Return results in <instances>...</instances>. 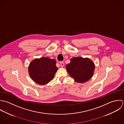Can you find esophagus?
<instances>
[{"mask_svg":"<svg viewBox=\"0 0 124 124\" xmlns=\"http://www.w3.org/2000/svg\"><path fill=\"white\" fill-rule=\"evenodd\" d=\"M60 65H61V67H64V62L61 61L60 62Z\"/></svg>","mask_w":124,"mask_h":124,"instance_id":"34e87169","label":"esophagus"}]
</instances>
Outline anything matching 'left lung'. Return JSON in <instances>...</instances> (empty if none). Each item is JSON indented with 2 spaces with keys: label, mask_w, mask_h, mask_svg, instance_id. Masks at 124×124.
<instances>
[{
  "label": "left lung",
  "mask_w": 124,
  "mask_h": 124,
  "mask_svg": "<svg viewBox=\"0 0 124 124\" xmlns=\"http://www.w3.org/2000/svg\"><path fill=\"white\" fill-rule=\"evenodd\" d=\"M70 77L78 83H84L90 80L94 74L95 65L89 58L73 57L66 66Z\"/></svg>",
  "instance_id": "obj_1"
}]
</instances>
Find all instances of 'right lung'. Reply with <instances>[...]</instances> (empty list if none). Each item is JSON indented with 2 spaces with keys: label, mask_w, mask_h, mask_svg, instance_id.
Instances as JSON below:
<instances>
[{
  "label": "right lung",
  "mask_w": 124,
  "mask_h": 124,
  "mask_svg": "<svg viewBox=\"0 0 124 124\" xmlns=\"http://www.w3.org/2000/svg\"><path fill=\"white\" fill-rule=\"evenodd\" d=\"M57 70L55 60L47 57L33 59L28 67V72L31 78L40 85L48 83L54 78Z\"/></svg>",
  "instance_id": "right-lung-1"
}]
</instances>
